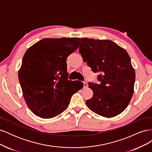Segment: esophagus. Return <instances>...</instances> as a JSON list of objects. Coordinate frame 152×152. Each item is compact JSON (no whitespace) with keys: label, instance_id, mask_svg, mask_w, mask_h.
Wrapping results in <instances>:
<instances>
[{"label":"esophagus","instance_id":"obj_1","mask_svg":"<svg viewBox=\"0 0 152 152\" xmlns=\"http://www.w3.org/2000/svg\"><path fill=\"white\" fill-rule=\"evenodd\" d=\"M87 86H88V85H87V82H84V88H86V87H87Z\"/></svg>","mask_w":152,"mask_h":152}]
</instances>
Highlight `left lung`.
Returning a JSON list of instances; mask_svg holds the SVG:
<instances>
[{
	"mask_svg": "<svg viewBox=\"0 0 152 152\" xmlns=\"http://www.w3.org/2000/svg\"><path fill=\"white\" fill-rule=\"evenodd\" d=\"M79 53L94 72H100L99 84L89 83L93 96L86 104L93 112L113 117L125 110L134 93L135 70L126 50L110 40L81 38Z\"/></svg>",
	"mask_w": 152,
	"mask_h": 152,
	"instance_id": "8db88e82",
	"label": "left lung"
}]
</instances>
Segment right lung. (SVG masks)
<instances>
[{
	"label": "right lung",
	"mask_w": 152,
	"mask_h": 152,
	"mask_svg": "<svg viewBox=\"0 0 152 152\" xmlns=\"http://www.w3.org/2000/svg\"><path fill=\"white\" fill-rule=\"evenodd\" d=\"M79 38H45L30 47L23 58L18 78L31 111L42 118L65 111L72 96L81 89L67 79L66 58L79 47Z\"/></svg>",
	"instance_id": "obj_1"
}]
</instances>
